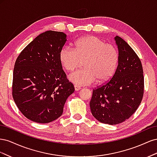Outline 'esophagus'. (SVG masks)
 <instances>
[{
    "label": "esophagus",
    "mask_w": 157,
    "mask_h": 157,
    "mask_svg": "<svg viewBox=\"0 0 157 157\" xmlns=\"http://www.w3.org/2000/svg\"><path fill=\"white\" fill-rule=\"evenodd\" d=\"M74 88H75V91H78V90H80V89H81V88H80V87L78 86H77V85H75Z\"/></svg>",
    "instance_id": "esophagus-1"
}]
</instances>
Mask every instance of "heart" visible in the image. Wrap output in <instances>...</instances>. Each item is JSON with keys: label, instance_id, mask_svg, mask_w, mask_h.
Returning <instances> with one entry per match:
<instances>
[{"label": "heart", "instance_id": "obj_1", "mask_svg": "<svg viewBox=\"0 0 157 157\" xmlns=\"http://www.w3.org/2000/svg\"><path fill=\"white\" fill-rule=\"evenodd\" d=\"M118 59L115 46L94 35L79 39L75 49L65 46L59 52L61 65L67 72L77 69L83 62L84 69L69 77L70 81L77 86H87L96 80L98 83L107 82L115 72Z\"/></svg>", "mask_w": 157, "mask_h": 157}]
</instances>
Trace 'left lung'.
I'll return each instance as SVG.
<instances>
[{"instance_id": "obj_1", "label": "left lung", "mask_w": 157, "mask_h": 157, "mask_svg": "<svg viewBox=\"0 0 157 157\" xmlns=\"http://www.w3.org/2000/svg\"><path fill=\"white\" fill-rule=\"evenodd\" d=\"M118 66L112 78L93 89L90 107L92 115L104 124H117L128 119L142 101L144 71L141 60L127 42L115 37Z\"/></svg>"}]
</instances>
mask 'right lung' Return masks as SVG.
Masks as SVG:
<instances>
[{
	"label": "right lung",
	"instance_id": "1",
	"mask_svg": "<svg viewBox=\"0 0 157 157\" xmlns=\"http://www.w3.org/2000/svg\"><path fill=\"white\" fill-rule=\"evenodd\" d=\"M67 35L47 31L28 44L14 65L12 96L28 119L48 123L63 113L67 98L75 91L59 61Z\"/></svg>",
	"mask_w": 157,
	"mask_h": 157
}]
</instances>
